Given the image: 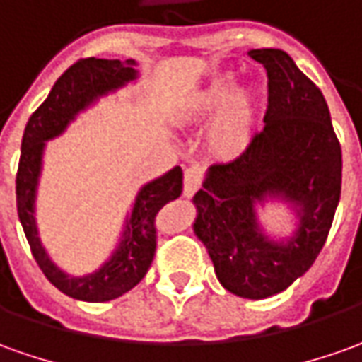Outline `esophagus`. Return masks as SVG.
<instances>
[{"label":"esophagus","instance_id":"34e87169","mask_svg":"<svg viewBox=\"0 0 362 362\" xmlns=\"http://www.w3.org/2000/svg\"><path fill=\"white\" fill-rule=\"evenodd\" d=\"M202 180H204V168L202 166L194 164L190 168H186L184 170V196L186 198L194 196L202 186Z\"/></svg>","mask_w":362,"mask_h":362}]
</instances>
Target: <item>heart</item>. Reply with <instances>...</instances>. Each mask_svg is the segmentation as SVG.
<instances>
[{"label":"heart","mask_w":362,"mask_h":362,"mask_svg":"<svg viewBox=\"0 0 362 362\" xmlns=\"http://www.w3.org/2000/svg\"><path fill=\"white\" fill-rule=\"evenodd\" d=\"M235 90V75L222 73L194 93L186 109V117L194 120L210 119L218 112L208 130V148L220 160L240 158L253 139V98L245 90Z\"/></svg>","instance_id":"1"}]
</instances>
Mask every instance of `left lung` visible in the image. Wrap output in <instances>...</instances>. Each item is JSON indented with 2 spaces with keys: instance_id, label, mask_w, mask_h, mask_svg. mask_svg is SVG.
<instances>
[{
  "instance_id": "left-lung-1",
  "label": "left lung",
  "mask_w": 362,
  "mask_h": 362,
  "mask_svg": "<svg viewBox=\"0 0 362 362\" xmlns=\"http://www.w3.org/2000/svg\"><path fill=\"white\" fill-rule=\"evenodd\" d=\"M269 78L265 127L240 158L212 164L194 196L192 223L218 281L238 297L285 291L313 265L341 198L343 156L323 93L281 49H252ZM284 203L289 236L264 232L257 212Z\"/></svg>"
}]
</instances>
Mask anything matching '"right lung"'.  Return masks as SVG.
Returning a JSON list of instances; mask_svg holds the SVG:
<instances>
[{
  "mask_svg": "<svg viewBox=\"0 0 362 362\" xmlns=\"http://www.w3.org/2000/svg\"><path fill=\"white\" fill-rule=\"evenodd\" d=\"M134 59L88 57L77 61L57 78L45 103L31 115L21 140V158L17 168V214L27 242L41 272L51 284L73 299L103 303L130 291L146 275L156 252V216L168 202L182 194V168L174 166L154 180L146 182L134 196L132 210L120 232L119 243L107 262L95 272L71 275L61 269L47 253L39 238L35 202L43 154L49 140L61 136L81 112L97 105L98 98L117 93L139 78Z\"/></svg>",
  "mask_w": 362,
  "mask_h": 362,
  "instance_id": "right-lung-1",
  "label": "right lung"
}]
</instances>
